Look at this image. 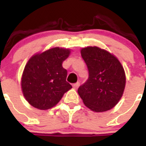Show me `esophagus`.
<instances>
[{
	"label": "esophagus",
	"mask_w": 146,
	"mask_h": 146,
	"mask_svg": "<svg viewBox=\"0 0 146 146\" xmlns=\"http://www.w3.org/2000/svg\"><path fill=\"white\" fill-rule=\"evenodd\" d=\"M73 88H74L75 89H77V88L79 87L80 86V82H76V83H74V84H73Z\"/></svg>",
	"instance_id": "1"
}]
</instances>
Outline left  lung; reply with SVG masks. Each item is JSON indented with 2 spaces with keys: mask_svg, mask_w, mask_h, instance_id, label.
Masks as SVG:
<instances>
[{
  "mask_svg": "<svg viewBox=\"0 0 146 146\" xmlns=\"http://www.w3.org/2000/svg\"><path fill=\"white\" fill-rule=\"evenodd\" d=\"M89 77L77 90L86 107L94 112H104L118 104L126 85L124 69L119 60L97 47L81 50Z\"/></svg>",
  "mask_w": 146,
  "mask_h": 146,
  "instance_id": "1",
  "label": "left lung"
}]
</instances>
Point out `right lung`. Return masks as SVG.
Listing matches in <instances>:
<instances>
[{"mask_svg": "<svg viewBox=\"0 0 146 146\" xmlns=\"http://www.w3.org/2000/svg\"><path fill=\"white\" fill-rule=\"evenodd\" d=\"M70 50L54 47L32 56L23 71L21 86L28 102L39 110H48L72 88L62 64Z\"/></svg>", "mask_w": 146, "mask_h": 146, "instance_id": "1", "label": "right lung"}]
</instances>
